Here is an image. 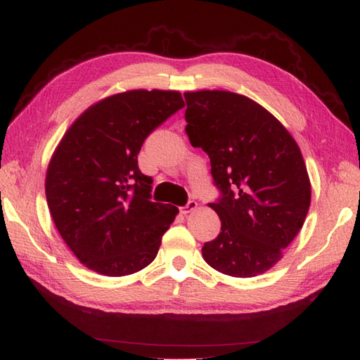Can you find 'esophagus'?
I'll return each mask as SVG.
<instances>
[{"label": "esophagus", "mask_w": 360, "mask_h": 360, "mask_svg": "<svg viewBox=\"0 0 360 360\" xmlns=\"http://www.w3.org/2000/svg\"><path fill=\"white\" fill-rule=\"evenodd\" d=\"M198 208V202L195 200H188V203L186 205H183V207H180V212L183 213V214H188V213H191V212H194V210Z\"/></svg>", "instance_id": "34e87169"}]
</instances>
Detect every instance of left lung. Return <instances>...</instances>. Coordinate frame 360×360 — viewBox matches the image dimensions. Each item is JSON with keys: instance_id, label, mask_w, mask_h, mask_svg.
Listing matches in <instances>:
<instances>
[{"instance_id": "8db88e82", "label": "left lung", "mask_w": 360, "mask_h": 360, "mask_svg": "<svg viewBox=\"0 0 360 360\" xmlns=\"http://www.w3.org/2000/svg\"><path fill=\"white\" fill-rule=\"evenodd\" d=\"M185 100V131L208 155L219 191L210 207L221 232L203 244V259L227 276L262 274L282 259L309 212L300 147L273 114L240 94L198 91Z\"/></svg>"}]
</instances>
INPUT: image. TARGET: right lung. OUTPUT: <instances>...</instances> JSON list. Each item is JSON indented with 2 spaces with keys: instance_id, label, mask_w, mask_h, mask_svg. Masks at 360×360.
Returning a JSON list of instances; mask_svg holds the SVG:
<instances>
[{
  "instance_id": "right-lung-1",
  "label": "right lung",
  "mask_w": 360,
  "mask_h": 360,
  "mask_svg": "<svg viewBox=\"0 0 360 360\" xmlns=\"http://www.w3.org/2000/svg\"><path fill=\"white\" fill-rule=\"evenodd\" d=\"M185 106L175 91H128L73 122L46 171L58 232L77 259L105 276H128L158 254L177 207L152 202L138 153L155 128Z\"/></svg>"
}]
</instances>
